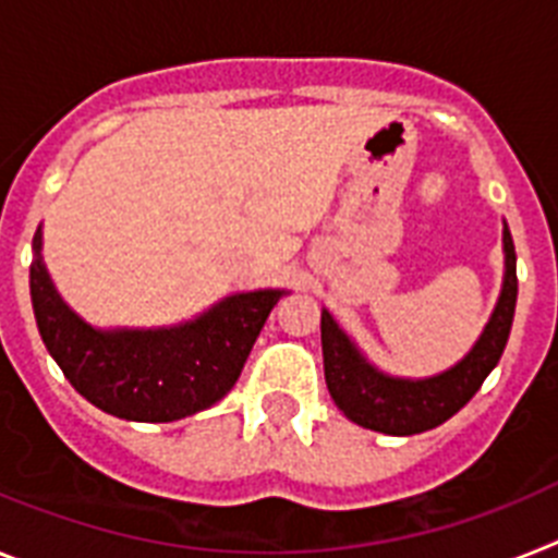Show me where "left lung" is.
<instances>
[{
  "instance_id": "obj_1",
  "label": "left lung",
  "mask_w": 558,
  "mask_h": 558,
  "mask_svg": "<svg viewBox=\"0 0 558 558\" xmlns=\"http://www.w3.org/2000/svg\"><path fill=\"white\" fill-rule=\"evenodd\" d=\"M502 250L505 278L494 315L485 323L474 349L468 351L457 366L434 377L409 380V377L383 374L368 363L366 354L323 308L320 340L326 386L337 409L343 411L351 423L391 434V437H411V434H423L451 420L480 391L485 377L502 357L513 312H517V252H513V238L508 227L502 229Z\"/></svg>"
}]
</instances>
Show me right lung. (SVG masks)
<instances>
[{
	"label": "right lung",
	"instance_id": "obj_1",
	"mask_svg": "<svg viewBox=\"0 0 558 558\" xmlns=\"http://www.w3.org/2000/svg\"><path fill=\"white\" fill-rule=\"evenodd\" d=\"M31 301L39 335L70 386L133 423H172L227 397L283 289L229 294L167 329H93L59 298L33 235Z\"/></svg>",
	"mask_w": 558,
	"mask_h": 558
}]
</instances>
